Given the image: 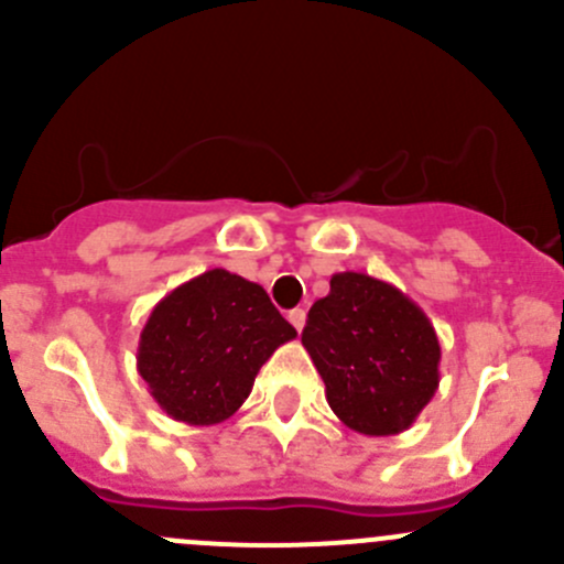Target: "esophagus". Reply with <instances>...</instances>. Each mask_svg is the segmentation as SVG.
Returning <instances> with one entry per match:
<instances>
[{"label": "esophagus", "mask_w": 564, "mask_h": 564, "mask_svg": "<svg viewBox=\"0 0 564 564\" xmlns=\"http://www.w3.org/2000/svg\"><path fill=\"white\" fill-rule=\"evenodd\" d=\"M289 322L294 324V329H297V333H303V327H305V311H303V308L289 311Z\"/></svg>", "instance_id": "obj_1"}]
</instances>
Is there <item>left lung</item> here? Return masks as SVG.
Masks as SVG:
<instances>
[{"label": "left lung", "instance_id": "left-lung-1", "mask_svg": "<svg viewBox=\"0 0 564 564\" xmlns=\"http://www.w3.org/2000/svg\"><path fill=\"white\" fill-rule=\"evenodd\" d=\"M303 346L329 409L366 436L406 431L440 388V338L417 303L366 272H335L316 300Z\"/></svg>", "mask_w": 564, "mask_h": 564}]
</instances>
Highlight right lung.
Segmentation results:
<instances>
[{"mask_svg":"<svg viewBox=\"0 0 564 564\" xmlns=\"http://www.w3.org/2000/svg\"><path fill=\"white\" fill-rule=\"evenodd\" d=\"M294 335L259 283L218 267L152 308L135 366L169 417L215 425L246 403L259 368Z\"/></svg>","mask_w":564,"mask_h":564,"instance_id":"1","label":"right lung"}]
</instances>
